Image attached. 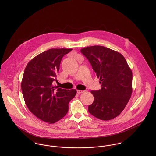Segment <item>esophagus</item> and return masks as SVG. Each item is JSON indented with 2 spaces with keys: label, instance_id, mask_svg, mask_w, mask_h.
Listing matches in <instances>:
<instances>
[{
  "label": "esophagus",
  "instance_id": "34e87169",
  "mask_svg": "<svg viewBox=\"0 0 156 156\" xmlns=\"http://www.w3.org/2000/svg\"><path fill=\"white\" fill-rule=\"evenodd\" d=\"M85 92V90H77V94H81L82 93H83Z\"/></svg>",
  "mask_w": 156,
  "mask_h": 156
}]
</instances>
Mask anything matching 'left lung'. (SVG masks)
<instances>
[{
	"instance_id": "obj_1",
	"label": "left lung",
	"mask_w": 156,
	"mask_h": 156,
	"mask_svg": "<svg viewBox=\"0 0 156 156\" xmlns=\"http://www.w3.org/2000/svg\"><path fill=\"white\" fill-rule=\"evenodd\" d=\"M99 78L102 88L91 90L94 97L89 113L98 119L109 120L123 111L132 93V72L119 52L101 45L81 50Z\"/></svg>"
}]
</instances>
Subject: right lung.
Returning <instances> with one entry per match:
<instances>
[{
	"label": "right lung",
	"instance_id": "1",
	"mask_svg": "<svg viewBox=\"0 0 156 156\" xmlns=\"http://www.w3.org/2000/svg\"><path fill=\"white\" fill-rule=\"evenodd\" d=\"M72 50H47L29 61L24 69L22 90L26 105L34 115L49 124L66 115L68 103L76 94L75 89H61L52 85L57 80L61 59Z\"/></svg>",
	"mask_w": 156,
	"mask_h": 156
}]
</instances>
